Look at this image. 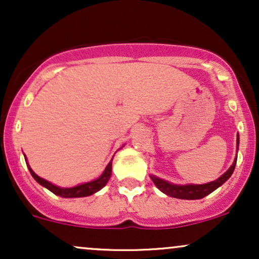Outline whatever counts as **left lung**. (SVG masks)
I'll return each mask as SVG.
<instances>
[{
  "label": "left lung",
  "mask_w": 259,
  "mask_h": 259,
  "mask_svg": "<svg viewBox=\"0 0 259 259\" xmlns=\"http://www.w3.org/2000/svg\"><path fill=\"white\" fill-rule=\"evenodd\" d=\"M237 148H239V135H237ZM237 156L235 157L233 165L222 175L221 178L214 181H210V183L202 184V185H195V184H187V185H175V184L168 183V181L159 179V178L151 175V179L160 191L163 194L170 196V197L180 198V200H200V198L206 197L207 195H209L210 192H213L214 190L218 189L219 186H222L223 184L227 181L229 178L231 177V174L234 173L235 165H236Z\"/></svg>",
  "instance_id": "1"
}]
</instances>
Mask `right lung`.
Returning <instances> with one entry per match:
<instances>
[{
	"label": "right lung",
	"instance_id": "right-lung-1",
	"mask_svg": "<svg viewBox=\"0 0 259 259\" xmlns=\"http://www.w3.org/2000/svg\"><path fill=\"white\" fill-rule=\"evenodd\" d=\"M25 162H26V165H28V168H29V171H30V174L32 175V178H34V179L36 180L40 185H42L44 187H46V189H49L50 191L53 192L55 195L61 196V197H64V198L86 197V196H90L92 194H95V192L100 191V190L102 189V187L105 186L107 183H108L109 178H111V175H112V159H111V162L108 163V165L106 167L105 171H103L102 175H101L100 178H97L96 180H92V181H90V183L81 184V185H78V186L67 187V189H64V187H58V186L53 185V184L50 183V181L45 180V179H42V178L38 177V175L34 173V170L30 168V165L28 164V160H25Z\"/></svg>",
	"mask_w": 259,
	"mask_h": 259
}]
</instances>
